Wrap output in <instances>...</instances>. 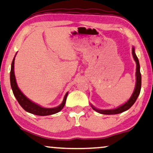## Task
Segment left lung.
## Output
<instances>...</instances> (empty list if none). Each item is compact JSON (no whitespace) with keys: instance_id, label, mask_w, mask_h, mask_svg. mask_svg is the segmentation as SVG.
Segmentation results:
<instances>
[{"instance_id":"left-lung-1","label":"left lung","mask_w":153,"mask_h":153,"mask_svg":"<svg viewBox=\"0 0 153 153\" xmlns=\"http://www.w3.org/2000/svg\"><path fill=\"white\" fill-rule=\"evenodd\" d=\"M132 55H133L134 59L136 63V86L135 89H134V92L132 94L131 97H130V99L128 100L125 103H124L123 105H120V106L116 108L115 109H108V110H101L98 109L97 108L94 106L93 105L91 104V106L93 110H94L95 111H97V113L103 114V115H115V114H119L127 111L128 109H129L132 105H134V103L136 102V99L139 95L140 88H141V75H140V64L139 62H138V57L136 55L135 53V49L133 47L132 48Z\"/></svg>"}]
</instances>
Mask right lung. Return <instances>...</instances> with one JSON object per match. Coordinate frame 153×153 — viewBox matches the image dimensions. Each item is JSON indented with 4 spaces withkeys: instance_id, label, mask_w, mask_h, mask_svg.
<instances>
[{
    "instance_id": "right-lung-1",
    "label": "right lung",
    "mask_w": 153,
    "mask_h": 153,
    "mask_svg": "<svg viewBox=\"0 0 153 153\" xmlns=\"http://www.w3.org/2000/svg\"><path fill=\"white\" fill-rule=\"evenodd\" d=\"M15 56L13 59L11 65V71H10V85H11V87L12 89H13L14 95H15V98L17 99L18 103H19L20 105H21L26 112H28V113L40 116L53 115V114H55L56 113H58V112H59L60 111H62L63 108L64 107L65 103H66V98L67 96H68V92H67L66 94L64 99H63L62 103H61L59 106L51 108L42 107L37 104V103L33 102L32 101H30L29 99H28V98L22 92V91L20 90L19 88L17 86L15 75V71H14V68H15Z\"/></svg>"
}]
</instances>
